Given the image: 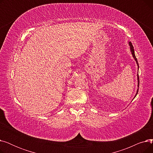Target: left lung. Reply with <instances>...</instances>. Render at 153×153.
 <instances>
[{"mask_svg":"<svg viewBox=\"0 0 153 153\" xmlns=\"http://www.w3.org/2000/svg\"><path fill=\"white\" fill-rule=\"evenodd\" d=\"M128 44H129V46H130V51H131V54H132V56H133V57L134 59L135 60V61H136V64H137V65H138V69H139V65H138V61H137V59H136V56H135V54H134V48H133V45H132V44H131V43L130 42H128ZM137 79H138V89H137V91H136V94H135V96L134 97L133 99L135 98L136 96L137 95L138 92V88H139V84H140V82H140V81H139V76H138V74H137Z\"/></svg>","mask_w":153,"mask_h":153,"instance_id":"obj_1","label":"left lung"}]
</instances>
